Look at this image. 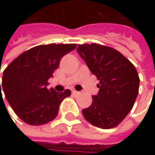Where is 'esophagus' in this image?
<instances>
[{"instance_id": "obj_1", "label": "esophagus", "mask_w": 155, "mask_h": 155, "mask_svg": "<svg viewBox=\"0 0 155 155\" xmlns=\"http://www.w3.org/2000/svg\"><path fill=\"white\" fill-rule=\"evenodd\" d=\"M72 93H73L74 95H77V94H79L80 92L77 91H75V90H73V91H72Z\"/></svg>"}]
</instances>
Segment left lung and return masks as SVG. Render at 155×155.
Wrapping results in <instances>:
<instances>
[{"label":"left lung","mask_w":155,"mask_h":155,"mask_svg":"<svg viewBox=\"0 0 155 155\" xmlns=\"http://www.w3.org/2000/svg\"><path fill=\"white\" fill-rule=\"evenodd\" d=\"M78 54L100 81L92 103L82 109L84 118L103 129L117 127L132 109L139 90V77L133 64L114 48L83 44Z\"/></svg>","instance_id":"obj_1"}]
</instances>
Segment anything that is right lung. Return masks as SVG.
Listing matches in <instances>:
<instances>
[{
  "label": "right lung",
  "instance_id": "add662e5",
  "mask_svg": "<svg viewBox=\"0 0 155 155\" xmlns=\"http://www.w3.org/2000/svg\"><path fill=\"white\" fill-rule=\"evenodd\" d=\"M75 47L76 44H49L22 53L3 72L0 100L2 91L17 116L27 124L39 126L54 119L60 103L71 95V91L48 90L47 81L62 57Z\"/></svg>",
  "mask_w": 155,
  "mask_h": 155
}]
</instances>
